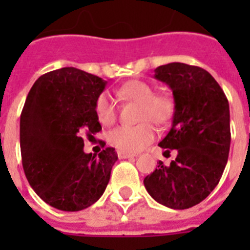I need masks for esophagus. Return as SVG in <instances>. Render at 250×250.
I'll list each match as a JSON object with an SVG mask.
<instances>
[{
	"instance_id": "esophagus-1",
	"label": "esophagus",
	"mask_w": 250,
	"mask_h": 250,
	"mask_svg": "<svg viewBox=\"0 0 250 250\" xmlns=\"http://www.w3.org/2000/svg\"><path fill=\"white\" fill-rule=\"evenodd\" d=\"M118 157L121 158V160H125V158H133L135 154H131V153H125V152H121V150H118Z\"/></svg>"
}]
</instances>
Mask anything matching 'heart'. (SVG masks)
<instances>
[{"label":"heart","mask_w":250,"mask_h":250,"mask_svg":"<svg viewBox=\"0 0 250 250\" xmlns=\"http://www.w3.org/2000/svg\"><path fill=\"white\" fill-rule=\"evenodd\" d=\"M118 97L137 102L139 121L136 125H119L109 133V143L118 150L136 153L150 144L156 137V125H165L172 119L175 113L174 100L165 93H154V88L143 80H129L117 90ZM96 117L104 125H113L117 119V107L107 93H101L94 104Z\"/></svg>","instance_id":"1"}]
</instances>
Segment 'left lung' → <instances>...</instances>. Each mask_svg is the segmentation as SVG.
Listing matches in <instances>:
<instances>
[{
  "label": "left lung",
  "mask_w": 250,
  "mask_h": 250,
  "mask_svg": "<svg viewBox=\"0 0 250 250\" xmlns=\"http://www.w3.org/2000/svg\"><path fill=\"white\" fill-rule=\"evenodd\" d=\"M154 78L174 94L172 127L160 146L178 156L144 179L148 193L171 209H188L217 187L229 160V100L217 80L198 66L172 62L157 67Z\"/></svg>",
  "instance_id": "1"
}]
</instances>
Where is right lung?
Here are the masks:
<instances>
[{"label":"right lung","instance_id":"1","mask_svg":"<svg viewBox=\"0 0 250 250\" xmlns=\"http://www.w3.org/2000/svg\"><path fill=\"white\" fill-rule=\"evenodd\" d=\"M106 82L75 67L35 82L21 114V153L32 189L53 208L79 211L105 192L118 156L105 148L85 154L83 135L101 131L94 104Z\"/></svg>","mask_w":250,"mask_h":250}]
</instances>
